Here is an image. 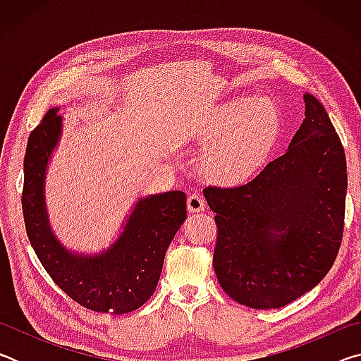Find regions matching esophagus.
<instances>
[{
	"label": "esophagus",
	"mask_w": 361,
	"mask_h": 361,
	"mask_svg": "<svg viewBox=\"0 0 361 361\" xmlns=\"http://www.w3.org/2000/svg\"><path fill=\"white\" fill-rule=\"evenodd\" d=\"M188 210L191 213H199L205 210V200L202 195L199 194H192L188 197Z\"/></svg>",
	"instance_id": "34e87169"
}]
</instances>
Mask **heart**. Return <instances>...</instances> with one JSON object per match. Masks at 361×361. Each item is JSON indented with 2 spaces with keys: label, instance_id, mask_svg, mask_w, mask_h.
Instances as JSON below:
<instances>
[{
  "label": "heart",
  "instance_id": "obj_1",
  "mask_svg": "<svg viewBox=\"0 0 361 361\" xmlns=\"http://www.w3.org/2000/svg\"><path fill=\"white\" fill-rule=\"evenodd\" d=\"M283 121L271 99L234 97L218 105L199 132L202 170L212 181L242 185L258 175L276 149Z\"/></svg>",
  "mask_w": 361,
  "mask_h": 361
}]
</instances>
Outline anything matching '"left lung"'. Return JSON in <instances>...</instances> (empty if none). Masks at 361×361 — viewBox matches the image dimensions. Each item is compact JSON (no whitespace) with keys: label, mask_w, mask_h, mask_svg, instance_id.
I'll return each mask as SVG.
<instances>
[{"label":"left lung","mask_w":361,"mask_h":361,"mask_svg":"<svg viewBox=\"0 0 361 361\" xmlns=\"http://www.w3.org/2000/svg\"><path fill=\"white\" fill-rule=\"evenodd\" d=\"M305 118L283 156L245 185L209 186L218 226L213 269L221 288L252 309H279L312 290L338 256L347 166L322 103L304 94Z\"/></svg>","instance_id":"left-lung-1"}]
</instances>
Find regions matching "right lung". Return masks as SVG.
Returning <instances> with one entry per match:
<instances>
[{"mask_svg":"<svg viewBox=\"0 0 361 361\" xmlns=\"http://www.w3.org/2000/svg\"><path fill=\"white\" fill-rule=\"evenodd\" d=\"M59 106L30 133L23 161L22 210L30 243L49 276L71 299L94 312L127 314L148 301L164 258L186 219V194L169 191L138 199L124 228L100 253H75L51 229L44 183L49 161L62 135Z\"/></svg>","mask_w":361,"mask_h":361,"instance_id":"obj_1","label":"right lung"}]
</instances>
